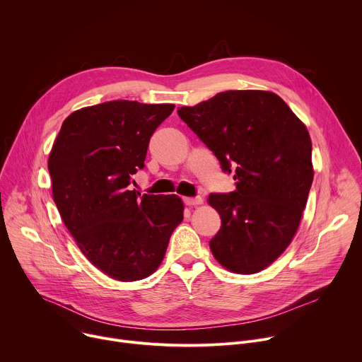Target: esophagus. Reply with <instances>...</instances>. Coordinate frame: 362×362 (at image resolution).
Masks as SVG:
<instances>
[{
	"instance_id": "1",
	"label": "esophagus",
	"mask_w": 362,
	"mask_h": 362,
	"mask_svg": "<svg viewBox=\"0 0 362 362\" xmlns=\"http://www.w3.org/2000/svg\"><path fill=\"white\" fill-rule=\"evenodd\" d=\"M183 202L186 206H199L203 203V199L202 197H185Z\"/></svg>"
}]
</instances>
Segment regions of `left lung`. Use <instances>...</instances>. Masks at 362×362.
I'll return each instance as SVG.
<instances>
[{"mask_svg":"<svg viewBox=\"0 0 362 362\" xmlns=\"http://www.w3.org/2000/svg\"><path fill=\"white\" fill-rule=\"evenodd\" d=\"M177 115L225 172L235 169L236 189L208 199L222 219L215 259L233 274L264 271L292 242L314 180L306 126L265 90H228Z\"/></svg>","mask_w":362,"mask_h":362,"instance_id":"8db88e82","label":"left lung"}]
</instances>
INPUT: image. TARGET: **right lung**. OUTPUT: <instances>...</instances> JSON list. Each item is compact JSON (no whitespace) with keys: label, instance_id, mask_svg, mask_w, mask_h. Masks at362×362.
<instances>
[{"label":"right lung","instance_id":"obj_1","mask_svg":"<svg viewBox=\"0 0 362 362\" xmlns=\"http://www.w3.org/2000/svg\"><path fill=\"white\" fill-rule=\"evenodd\" d=\"M175 105L115 100L83 107L64 122L48 156L51 192L87 259L122 282L156 271L185 206L177 194L130 187L148 141Z\"/></svg>","mask_w":362,"mask_h":362}]
</instances>
